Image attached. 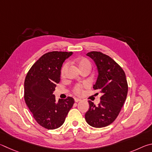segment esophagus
I'll return each mask as SVG.
<instances>
[{
    "instance_id": "esophagus-1",
    "label": "esophagus",
    "mask_w": 152,
    "mask_h": 152,
    "mask_svg": "<svg viewBox=\"0 0 152 152\" xmlns=\"http://www.w3.org/2000/svg\"><path fill=\"white\" fill-rule=\"evenodd\" d=\"M81 99H79V98H75V102H81Z\"/></svg>"
}]
</instances>
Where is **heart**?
<instances>
[{
    "instance_id": "obj_1",
    "label": "heart",
    "mask_w": 152,
    "mask_h": 152,
    "mask_svg": "<svg viewBox=\"0 0 152 152\" xmlns=\"http://www.w3.org/2000/svg\"><path fill=\"white\" fill-rule=\"evenodd\" d=\"M77 65L79 66V69H80V70L86 67H87V66L91 67V63H90L89 61L86 58H79L77 61ZM69 65V63H65L62 66V67H61V75L62 77L65 76L66 72L68 69ZM83 86L84 85L83 84H77L76 86L73 87V92L77 95H81L82 94V92H83Z\"/></svg>"
}]
</instances>
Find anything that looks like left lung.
Returning a JSON list of instances; mask_svg holds the SVG:
<instances>
[{
  "label": "left lung",
  "mask_w": 152,
  "mask_h": 152,
  "mask_svg": "<svg viewBox=\"0 0 152 152\" xmlns=\"http://www.w3.org/2000/svg\"><path fill=\"white\" fill-rule=\"evenodd\" d=\"M87 55L96 64L98 77L94 89H99L102 95L97 106L89 101V109L85 117L89 125L100 128L115 120L126 99L128 86L123 69L110 56L99 51Z\"/></svg>",
  "instance_id": "8db88e82"
}]
</instances>
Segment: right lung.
I'll return each mask as SVG.
<instances>
[{
    "instance_id": "obj_1",
    "label": "right lung",
    "mask_w": 152,
    "mask_h": 152,
    "mask_svg": "<svg viewBox=\"0 0 152 152\" xmlns=\"http://www.w3.org/2000/svg\"><path fill=\"white\" fill-rule=\"evenodd\" d=\"M73 52L52 51L41 56L26 74L24 98L33 118L40 126L55 129L63 124L75 103L73 97L56 102L53 91L59 83L64 61Z\"/></svg>"
}]
</instances>
